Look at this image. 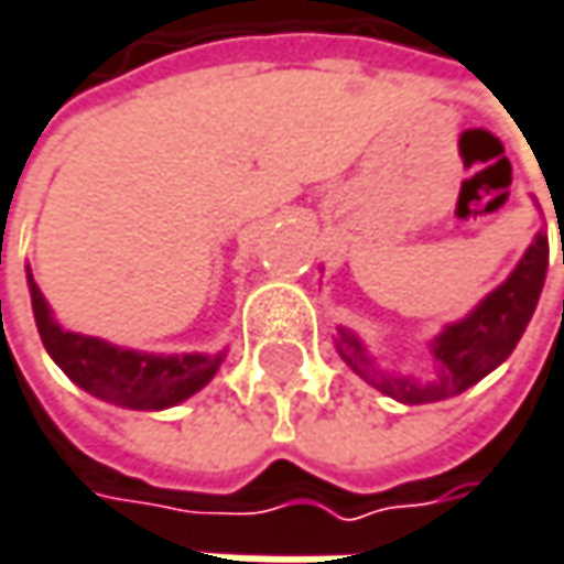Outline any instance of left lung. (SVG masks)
Returning a JSON list of instances; mask_svg holds the SVG:
<instances>
[{"label": "left lung", "instance_id": "1", "mask_svg": "<svg viewBox=\"0 0 564 564\" xmlns=\"http://www.w3.org/2000/svg\"><path fill=\"white\" fill-rule=\"evenodd\" d=\"M564 261V258H562ZM545 268H549V241L545 235H536L517 271L500 283L485 303L462 323L448 326L435 338L433 351L438 361L433 381H413V378H393V375H378L371 368V358L358 345V338L348 333H338V351L351 365L355 375H361L371 387L381 393L400 400V403H435L448 400L471 384H478L485 375H490L500 361L510 358L517 348L520 335L527 333L533 310L545 283Z\"/></svg>", "mask_w": 564, "mask_h": 564}]
</instances>
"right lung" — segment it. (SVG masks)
Here are the masks:
<instances>
[{
  "mask_svg": "<svg viewBox=\"0 0 564 564\" xmlns=\"http://www.w3.org/2000/svg\"><path fill=\"white\" fill-rule=\"evenodd\" d=\"M28 286H31V310H34L37 335L47 355L61 365V371L74 384L89 390L99 400H109L129 410H164L209 384L223 365V355L161 358V355L116 348L102 338L67 333L51 319V310L37 283L31 281V274H28Z\"/></svg>",
  "mask_w": 564,
  "mask_h": 564,
  "instance_id": "obj_1",
  "label": "right lung"
}]
</instances>
